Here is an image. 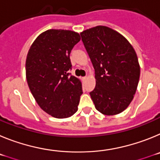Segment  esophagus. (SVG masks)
<instances>
[{
	"instance_id": "obj_1",
	"label": "esophagus",
	"mask_w": 160,
	"mask_h": 160,
	"mask_svg": "<svg viewBox=\"0 0 160 160\" xmlns=\"http://www.w3.org/2000/svg\"><path fill=\"white\" fill-rule=\"evenodd\" d=\"M86 79H87V77H82V81H85Z\"/></svg>"
}]
</instances>
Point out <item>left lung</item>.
Here are the masks:
<instances>
[{"mask_svg":"<svg viewBox=\"0 0 160 160\" xmlns=\"http://www.w3.org/2000/svg\"><path fill=\"white\" fill-rule=\"evenodd\" d=\"M80 34L94 69L96 86L90 94L95 108L106 115L122 112L132 101L140 75L135 49L122 35L107 26Z\"/></svg>","mask_w":160,"mask_h":160,"instance_id":"1","label":"left lung"}]
</instances>
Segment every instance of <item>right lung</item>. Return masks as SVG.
<instances>
[{
  "label": "right lung",
  "mask_w": 160,
  "mask_h": 160,
  "mask_svg": "<svg viewBox=\"0 0 160 160\" xmlns=\"http://www.w3.org/2000/svg\"><path fill=\"white\" fill-rule=\"evenodd\" d=\"M78 32L49 29L41 33L28 52L25 71L32 96L45 112L57 118L77 112L82 82L71 75L70 54L80 41Z\"/></svg>",
  "instance_id": "add662e5"
}]
</instances>
